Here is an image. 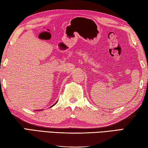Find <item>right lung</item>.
Segmentation results:
<instances>
[{
	"instance_id": "add662e5",
	"label": "right lung",
	"mask_w": 148,
	"mask_h": 148,
	"mask_svg": "<svg viewBox=\"0 0 148 148\" xmlns=\"http://www.w3.org/2000/svg\"><path fill=\"white\" fill-rule=\"evenodd\" d=\"M57 102H58V101H56V103H54V105H52V106H51V107H53V106H54V105H56V103H57Z\"/></svg>"
}]
</instances>
